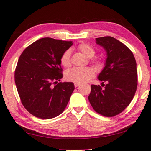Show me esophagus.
I'll return each mask as SVG.
<instances>
[{"mask_svg":"<svg viewBox=\"0 0 151 151\" xmlns=\"http://www.w3.org/2000/svg\"><path fill=\"white\" fill-rule=\"evenodd\" d=\"M74 85H75V87H77V86H78L79 85H80L81 84L80 83H75V84H74Z\"/></svg>","mask_w":151,"mask_h":151,"instance_id":"obj_1","label":"esophagus"}]
</instances>
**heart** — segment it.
<instances>
[{
  "label": "heart",
  "mask_w": 151,
  "mask_h": 151,
  "mask_svg": "<svg viewBox=\"0 0 151 151\" xmlns=\"http://www.w3.org/2000/svg\"><path fill=\"white\" fill-rule=\"evenodd\" d=\"M77 49L88 58L93 57L96 53L95 50L91 45L85 42L79 44L77 46ZM93 63L98 65L100 64V60L98 58H94L93 59ZM60 63L65 67H69L71 65L70 51L69 50H66L63 52L60 57ZM94 70L91 67H73L67 70L65 73L66 80L78 83H84L90 80L94 77Z\"/></svg>",
  "instance_id": "1"
}]
</instances>
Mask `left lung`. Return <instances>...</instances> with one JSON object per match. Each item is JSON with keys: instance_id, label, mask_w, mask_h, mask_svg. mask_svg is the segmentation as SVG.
I'll return each instance as SVG.
<instances>
[{"instance_id": "obj_1", "label": "left lung", "mask_w": 151, "mask_h": 151, "mask_svg": "<svg viewBox=\"0 0 151 151\" xmlns=\"http://www.w3.org/2000/svg\"><path fill=\"white\" fill-rule=\"evenodd\" d=\"M96 40L106 50L107 58L98 76L103 85H91L88 100L97 113L114 116L129 105L136 93L137 63L132 51L114 38L103 37L96 38Z\"/></svg>"}]
</instances>
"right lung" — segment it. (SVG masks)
<instances>
[{"mask_svg": "<svg viewBox=\"0 0 151 151\" xmlns=\"http://www.w3.org/2000/svg\"><path fill=\"white\" fill-rule=\"evenodd\" d=\"M72 45V41L42 38L20 55L15 84L22 105L33 116L52 119L65 109L75 85L58 81L63 78L60 57Z\"/></svg>", "mask_w": 151, "mask_h": 151, "instance_id": "1", "label": "right lung"}]
</instances>
